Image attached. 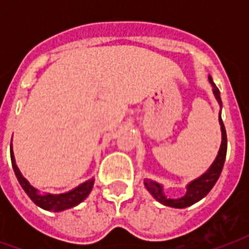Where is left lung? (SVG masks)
<instances>
[{"mask_svg":"<svg viewBox=\"0 0 249 249\" xmlns=\"http://www.w3.org/2000/svg\"><path fill=\"white\" fill-rule=\"evenodd\" d=\"M208 80L211 85H212L213 95H214L217 103L220 106V113H218V123H220L221 126L220 150H218L216 159L211 164L208 169L205 170L201 176H199L197 178L189 182L186 185L185 195L181 197H177V199H172V197L166 196L165 193H164V186L161 183L152 181L150 178H143V185L147 189L148 193L151 194L152 196L155 197L159 203H161L163 205H166V207H172V208H186V207H190V205L195 204L199 200H201L212 190V187L217 182L218 177H220L222 168H224L225 158H226V150H228V138H226V130H225L224 123H222V119H221L222 102H221L220 90L217 89V86L214 85L211 76H208Z\"/></svg>","mask_w":249,"mask_h":249,"instance_id":"left-lung-1","label":"left lung"}]
</instances>
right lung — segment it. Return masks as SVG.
Masks as SVG:
<instances>
[{"label":"right lung","mask_w":249,"mask_h":249,"mask_svg":"<svg viewBox=\"0 0 249 249\" xmlns=\"http://www.w3.org/2000/svg\"><path fill=\"white\" fill-rule=\"evenodd\" d=\"M10 155H11V164H13V169L15 172L18 181L28 195L29 199L38 205L40 208L45 211H50V212H62V211H67L70 208H73L76 205H79L81 201H84L86 197L89 196L90 191L94 186V178H90L88 181L83 182L75 189L70 190L67 193L62 194H50V193H40V190L33 187L28 182L27 178L21 174V172L18 168L15 163V156L13 151V143L10 144Z\"/></svg>","instance_id":"obj_1"}]
</instances>
